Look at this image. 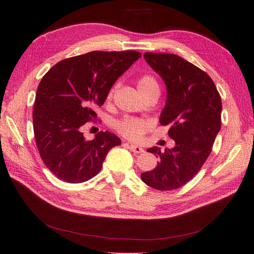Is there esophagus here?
<instances>
[{
    "mask_svg": "<svg viewBox=\"0 0 254 254\" xmlns=\"http://www.w3.org/2000/svg\"><path fill=\"white\" fill-rule=\"evenodd\" d=\"M129 148L131 151H133L134 153H141L144 151V149L141 147L139 145H134V144H130L129 145Z\"/></svg>",
    "mask_w": 254,
    "mask_h": 254,
    "instance_id": "1",
    "label": "esophagus"
}]
</instances>
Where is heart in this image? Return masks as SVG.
Masks as SVG:
<instances>
[{
    "instance_id": "obj_1",
    "label": "heart",
    "mask_w": 254,
    "mask_h": 254,
    "mask_svg": "<svg viewBox=\"0 0 254 254\" xmlns=\"http://www.w3.org/2000/svg\"><path fill=\"white\" fill-rule=\"evenodd\" d=\"M137 89L140 90L141 93L145 96L151 92L159 91L160 87L159 82L156 77L151 74H143L139 78H137ZM117 84L113 86L107 94V98L111 99L117 90ZM150 128V123L141 118H134V117H125L122 120L115 123V129L119 133L123 136L127 137L129 140L137 141L144 135V133Z\"/></svg>"
}]
</instances>
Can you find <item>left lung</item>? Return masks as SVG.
<instances>
[{"instance_id":"left-lung-1","label":"left lung","mask_w":254,"mask_h":254,"mask_svg":"<svg viewBox=\"0 0 254 254\" xmlns=\"http://www.w3.org/2000/svg\"><path fill=\"white\" fill-rule=\"evenodd\" d=\"M144 58L166 84L160 123L171 125L168 135L176 145L164 152L148 148L160 162L141 179L156 190H172L193 179L209 158L221 127V98L209 75L175 54L145 53Z\"/></svg>"}]
</instances>
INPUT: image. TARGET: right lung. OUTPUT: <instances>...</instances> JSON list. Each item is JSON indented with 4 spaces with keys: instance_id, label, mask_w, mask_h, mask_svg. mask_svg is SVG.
<instances>
[{
    "instance_id": "add662e5",
    "label": "right lung",
    "mask_w": 254,
    "mask_h": 254,
    "mask_svg": "<svg viewBox=\"0 0 254 254\" xmlns=\"http://www.w3.org/2000/svg\"><path fill=\"white\" fill-rule=\"evenodd\" d=\"M141 56L136 51H94L60 61L43 76L34 105V133L43 163L58 179L90 180L121 144L109 131L87 141L81 128L96 120L94 107L104 105L113 83Z\"/></svg>"
}]
</instances>
